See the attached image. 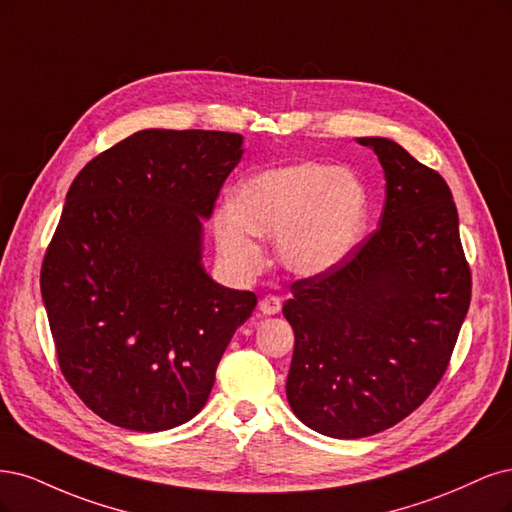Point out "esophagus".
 Segmentation results:
<instances>
[{"instance_id":"obj_1","label":"esophagus","mask_w":512,"mask_h":512,"mask_svg":"<svg viewBox=\"0 0 512 512\" xmlns=\"http://www.w3.org/2000/svg\"><path fill=\"white\" fill-rule=\"evenodd\" d=\"M259 310L263 312V315H278L280 312V300L276 298V295H263V298L259 300Z\"/></svg>"}]
</instances>
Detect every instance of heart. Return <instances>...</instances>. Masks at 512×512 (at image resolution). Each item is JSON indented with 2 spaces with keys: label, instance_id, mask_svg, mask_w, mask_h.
<instances>
[{
  "label": "heart",
  "instance_id": "obj_1",
  "mask_svg": "<svg viewBox=\"0 0 512 512\" xmlns=\"http://www.w3.org/2000/svg\"><path fill=\"white\" fill-rule=\"evenodd\" d=\"M370 214V189L355 170L295 161L246 178L234 202L214 212L212 229L223 261L240 276L263 268L259 236L276 238V255L287 272L317 278L355 253Z\"/></svg>",
  "mask_w": 512,
  "mask_h": 512
}]
</instances>
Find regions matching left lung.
Instances as JSON below:
<instances>
[{"label": "left lung", "instance_id": "obj_1", "mask_svg": "<svg viewBox=\"0 0 512 512\" xmlns=\"http://www.w3.org/2000/svg\"><path fill=\"white\" fill-rule=\"evenodd\" d=\"M385 172L378 229L338 268L291 285L287 400L310 430L366 438L423 404L449 366L472 278L444 178L387 138H357Z\"/></svg>", "mask_w": 512, "mask_h": 512}]
</instances>
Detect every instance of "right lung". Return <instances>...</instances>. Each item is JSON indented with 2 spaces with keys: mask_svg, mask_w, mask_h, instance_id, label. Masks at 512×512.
<instances>
[{
  "mask_svg": "<svg viewBox=\"0 0 512 512\" xmlns=\"http://www.w3.org/2000/svg\"><path fill=\"white\" fill-rule=\"evenodd\" d=\"M244 155L229 131L142 129L65 195L40 289L65 381L104 421L163 432L200 412L257 304L202 261L204 221Z\"/></svg>",
  "mask_w": 512,
  "mask_h": 512,
  "instance_id": "add662e5",
  "label": "right lung"
}]
</instances>
